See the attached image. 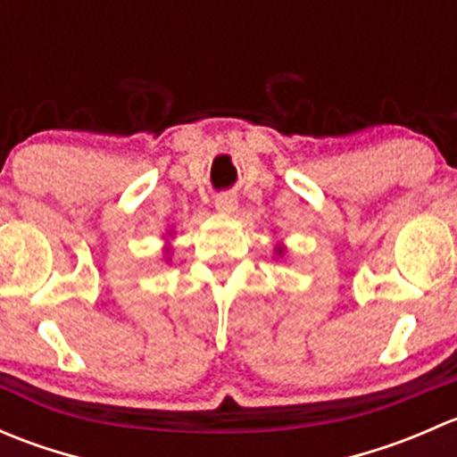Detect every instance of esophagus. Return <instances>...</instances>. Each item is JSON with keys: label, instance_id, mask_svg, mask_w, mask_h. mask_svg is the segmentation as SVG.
<instances>
[{"label": "esophagus", "instance_id": "esophagus-1", "mask_svg": "<svg viewBox=\"0 0 457 457\" xmlns=\"http://www.w3.org/2000/svg\"><path fill=\"white\" fill-rule=\"evenodd\" d=\"M214 207H216V212H219V214L229 216V214H234V212H237L238 201H237V196H232V195H220L219 199L214 201Z\"/></svg>", "mask_w": 457, "mask_h": 457}]
</instances>
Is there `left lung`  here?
I'll return each mask as SVG.
<instances>
[{"instance_id":"1","label":"left lung","mask_w":457,"mask_h":457,"mask_svg":"<svg viewBox=\"0 0 457 457\" xmlns=\"http://www.w3.org/2000/svg\"><path fill=\"white\" fill-rule=\"evenodd\" d=\"M280 252H283V250H280V247H278V254H280Z\"/></svg>"}]
</instances>
